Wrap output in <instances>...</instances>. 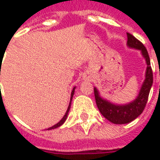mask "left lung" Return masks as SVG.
Listing matches in <instances>:
<instances>
[{"label":"left lung","instance_id":"1","mask_svg":"<svg viewBox=\"0 0 160 160\" xmlns=\"http://www.w3.org/2000/svg\"><path fill=\"white\" fill-rule=\"evenodd\" d=\"M128 41L127 46L131 49H136L140 50L142 56L146 60L147 69L145 74V80L142 83L141 90L136 98L130 103L126 104H117L111 103V101L105 99L100 96V93L96 87H94V95L96 99V104L100 111V113L107 120L115 124H126L140 116L144 111L148 102L149 92L152 85V71L150 58L146 47L142 42L135 38L130 33L127 32Z\"/></svg>","mask_w":160,"mask_h":160}]
</instances>
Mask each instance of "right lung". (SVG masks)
I'll list each match as a JSON object with an SVG mask.
<instances>
[{
    "mask_svg": "<svg viewBox=\"0 0 160 160\" xmlns=\"http://www.w3.org/2000/svg\"><path fill=\"white\" fill-rule=\"evenodd\" d=\"M75 88L76 87H74L73 88V91H72V92H71V98H70V103L69 104H68V110H67L66 113H65V115L63 116V118L61 119V121H60L59 122H57L56 124H55L54 126H52V127L49 128H47V130H50V129H54V128H59L60 126H62L64 122H65V121H66L67 118H68V112H69V110H70V107H71V101H72V99H73V94H74V90H75Z\"/></svg>",
    "mask_w": 160,
    "mask_h": 160,
    "instance_id": "right-lung-1",
    "label": "right lung"
}]
</instances>
